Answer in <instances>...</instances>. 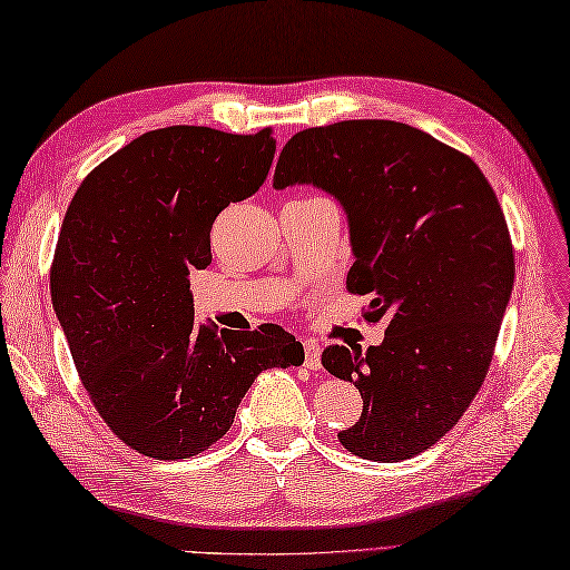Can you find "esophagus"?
Here are the masks:
<instances>
[{"label": "esophagus", "mask_w": 570, "mask_h": 570, "mask_svg": "<svg viewBox=\"0 0 570 570\" xmlns=\"http://www.w3.org/2000/svg\"><path fill=\"white\" fill-rule=\"evenodd\" d=\"M304 355L308 370H321V345L316 341H304Z\"/></svg>", "instance_id": "34e87169"}]
</instances>
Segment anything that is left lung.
<instances>
[{
    "mask_svg": "<svg viewBox=\"0 0 570 570\" xmlns=\"http://www.w3.org/2000/svg\"><path fill=\"white\" fill-rule=\"evenodd\" d=\"M313 184L341 200L355 264L347 292L386 321L377 347L328 345L321 362L362 396L337 433L353 455L399 463L441 441L490 370L514 286V247L468 154L392 119H347L286 141L274 188Z\"/></svg>",
    "mask_w": 570,
    "mask_h": 570,
    "instance_id": "8db88e82",
    "label": "left lung"
}]
</instances>
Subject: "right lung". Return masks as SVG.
Instances as JSON below:
<instances>
[{
	"mask_svg": "<svg viewBox=\"0 0 570 570\" xmlns=\"http://www.w3.org/2000/svg\"><path fill=\"white\" fill-rule=\"evenodd\" d=\"M272 129L164 127L85 176L51 264V298L95 411L141 455L180 460L217 443L262 370L298 367L304 345L274 323L196 321L188 274L213 262L210 229L257 193Z\"/></svg>",
	"mask_w": 570,
	"mask_h": 570,
	"instance_id": "right-lung-1",
	"label": "right lung"
}]
</instances>
